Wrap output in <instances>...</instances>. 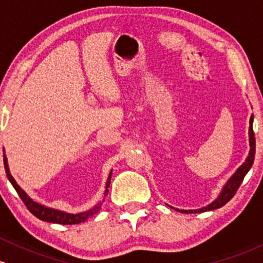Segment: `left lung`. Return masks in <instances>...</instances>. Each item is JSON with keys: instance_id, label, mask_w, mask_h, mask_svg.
<instances>
[{"instance_id": "obj_1", "label": "left lung", "mask_w": 263, "mask_h": 263, "mask_svg": "<svg viewBox=\"0 0 263 263\" xmlns=\"http://www.w3.org/2000/svg\"><path fill=\"white\" fill-rule=\"evenodd\" d=\"M252 123H253V116H251V118H250V129H249V135H250V153H249V156H247L246 161H245V163L241 165V166L238 167L237 170L235 171L234 175H232L231 178L229 179V181H227L225 186H223L222 191H221L219 197H217L215 201L209 203L208 206H205V208L197 209V210H180V209H175L176 211H179V212H190V214H191V212L211 211V210H215V209L222 208L225 203L229 202L230 200L234 197L236 191H237V189L240 187V185H241V182H242L243 178L246 176V174L249 173L251 166H252L253 160H255L256 139H255V133H253V129H252ZM170 208H171V206H170Z\"/></svg>"}]
</instances>
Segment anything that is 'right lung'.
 I'll use <instances>...</instances> for the list:
<instances>
[{
  "label": "right lung",
  "instance_id": "right-lung-1",
  "mask_svg": "<svg viewBox=\"0 0 263 263\" xmlns=\"http://www.w3.org/2000/svg\"><path fill=\"white\" fill-rule=\"evenodd\" d=\"M4 164H5V170L6 174H7V178L10 180V182L12 184V186L14 187V190L17 191L18 194L21 200L25 202V205L27 206V209L29 210V212L34 215V216L38 217L40 220L42 221H47V222H53V223H62V225H76V223H81L84 222L88 217L93 216L96 215L97 212L100 210V205L102 203L98 202L96 206L92 209H89L88 211L84 212H79V214H68V212L64 211H60V210H55V209H51V208H47V206L41 205L36 201L29 197L22 189L20 187V185L17 184L16 180L13 179V176L11 175L10 169H8V164H7V158L6 155H4ZM110 179H111V171L109 173L107 182H105V191H104V197L108 195V187L110 185ZM104 201V200H103Z\"/></svg>",
  "mask_w": 263,
  "mask_h": 263
}]
</instances>
